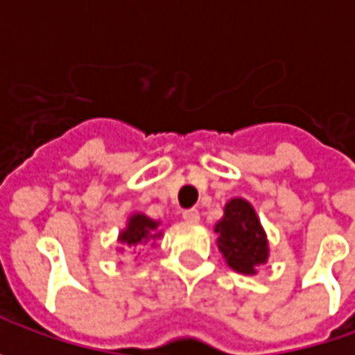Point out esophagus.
<instances>
[{
  "mask_svg": "<svg viewBox=\"0 0 355 355\" xmlns=\"http://www.w3.org/2000/svg\"><path fill=\"white\" fill-rule=\"evenodd\" d=\"M182 218L186 223H198L200 220V211L198 209H186V211H182Z\"/></svg>",
  "mask_w": 355,
  "mask_h": 355,
  "instance_id": "34e87169",
  "label": "esophagus"
}]
</instances>
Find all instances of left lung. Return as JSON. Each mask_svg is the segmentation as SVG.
Masks as SVG:
<instances>
[{"mask_svg":"<svg viewBox=\"0 0 355 355\" xmlns=\"http://www.w3.org/2000/svg\"><path fill=\"white\" fill-rule=\"evenodd\" d=\"M218 249L228 266L239 274L253 275L268 259V241L254 209L245 200H232L224 207V218L216 224Z\"/></svg>","mask_w":355,"mask_h":355,"instance_id":"obj_1","label":"left lung"}]
</instances>
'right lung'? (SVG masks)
<instances>
[{
	"instance_id": "right-lung-1",
	"label": "right lung",
	"mask_w": 355,
	"mask_h": 355,
	"mask_svg": "<svg viewBox=\"0 0 355 355\" xmlns=\"http://www.w3.org/2000/svg\"><path fill=\"white\" fill-rule=\"evenodd\" d=\"M159 236L157 234V223L144 215H132L129 218L127 228L121 232L119 241H123L129 249H137L140 245H146L148 241H152Z\"/></svg>"
}]
</instances>
